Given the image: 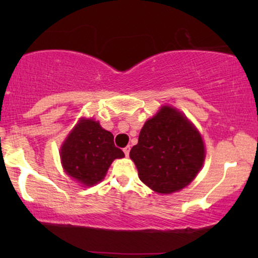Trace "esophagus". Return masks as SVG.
I'll return each instance as SVG.
<instances>
[{
    "instance_id": "1",
    "label": "esophagus",
    "mask_w": 258,
    "mask_h": 258,
    "mask_svg": "<svg viewBox=\"0 0 258 258\" xmlns=\"http://www.w3.org/2000/svg\"><path fill=\"white\" fill-rule=\"evenodd\" d=\"M123 151H124L125 156H129V151H130V146H126L125 148H123Z\"/></svg>"
}]
</instances>
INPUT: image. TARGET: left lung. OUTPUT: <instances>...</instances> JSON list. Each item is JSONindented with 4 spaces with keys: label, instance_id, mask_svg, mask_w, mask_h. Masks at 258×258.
Segmentation results:
<instances>
[{
    "label": "left lung",
    "instance_id": "8db88e82",
    "mask_svg": "<svg viewBox=\"0 0 258 258\" xmlns=\"http://www.w3.org/2000/svg\"><path fill=\"white\" fill-rule=\"evenodd\" d=\"M129 156L144 184L156 192L171 194L196 177L206 154L195 126L181 112L165 105L144 123L139 143Z\"/></svg>",
    "mask_w": 258,
    "mask_h": 258
}]
</instances>
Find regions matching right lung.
Returning <instances> with one entry per match:
<instances>
[{
  "mask_svg": "<svg viewBox=\"0 0 258 258\" xmlns=\"http://www.w3.org/2000/svg\"><path fill=\"white\" fill-rule=\"evenodd\" d=\"M123 156L124 153L115 147L112 134L93 119H82L61 149L67 174L88 186L102 181L111 162Z\"/></svg>",
  "mask_w": 258,
  "mask_h": 258,
  "instance_id": "1",
  "label": "right lung"
}]
</instances>
